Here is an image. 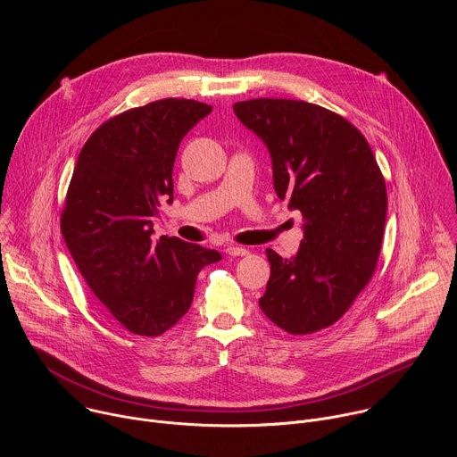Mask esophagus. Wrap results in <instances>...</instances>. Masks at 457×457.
I'll list each match as a JSON object with an SVG mask.
<instances>
[{"instance_id":"esophagus-1","label":"esophagus","mask_w":457,"mask_h":457,"mask_svg":"<svg viewBox=\"0 0 457 457\" xmlns=\"http://www.w3.org/2000/svg\"><path fill=\"white\" fill-rule=\"evenodd\" d=\"M226 253L231 254V256H245L249 251L245 247H242V245H228Z\"/></svg>"}]
</instances>
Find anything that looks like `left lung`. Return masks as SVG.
I'll return each mask as SVG.
<instances>
[{"instance_id": "left-lung-1", "label": "left lung", "mask_w": 457, "mask_h": 457, "mask_svg": "<svg viewBox=\"0 0 457 457\" xmlns=\"http://www.w3.org/2000/svg\"><path fill=\"white\" fill-rule=\"evenodd\" d=\"M233 112L268 146L278 199L303 219L293 258L266 249L271 277L258 305L286 333L321 331L374 275L386 217L381 170L360 129L323 106L260 97Z\"/></svg>"}]
</instances>
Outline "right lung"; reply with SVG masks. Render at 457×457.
<instances>
[{
	"mask_svg": "<svg viewBox=\"0 0 457 457\" xmlns=\"http://www.w3.org/2000/svg\"><path fill=\"white\" fill-rule=\"evenodd\" d=\"M210 112V104L168 97L108 119L85 143L64 199L61 233L79 273L139 337L173 328L201 270L222 258L177 237L152 240V219L173 201L179 145Z\"/></svg>",
	"mask_w": 457,
	"mask_h": 457,
	"instance_id": "1",
	"label": "right lung"
}]
</instances>
